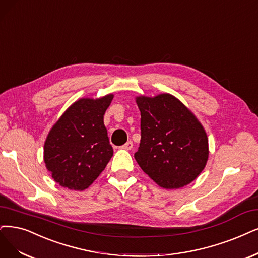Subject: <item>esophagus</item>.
<instances>
[{"instance_id": "1", "label": "esophagus", "mask_w": 258, "mask_h": 258, "mask_svg": "<svg viewBox=\"0 0 258 258\" xmlns=\"http://www.w3.org/2000/svg\"><path fill=\"white\" fill-rule=\"evenodd\" d=\"M121 149H123V150H131L132 148H133V142L132 141H127L125 145H123L122 147H120Z\"/></svg>"}]
</instances>
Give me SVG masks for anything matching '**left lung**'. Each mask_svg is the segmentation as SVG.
<instances>
[{"instance_id":"1","label":"left lung","mask_w":258,"mask_h":258,"mask_svg":"<svg viewBox=\"0 0 258 258\" xmlns=\"http://www.w3.org/2000/svg\"><path fill=\"white\" fill-rule=\"evenodd\" d=\"M141 139L135 159L156 184L167 189L191 183L208 158L203 126L173 95L139 97Z\"/></svg>"}]
</instances>
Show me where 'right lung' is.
I'll use <instances>...</instances> for the list:
<instances>
[{"instance_id":"add662e5","label":"right lung","mask_w":258,"mask_h":258,"mask_svg":"<svg viewBox=\"0 0 258 258\" xmlns=\"http://www.w3.org/2000/svg\"><path fill=\"white\" fill-rule=\"evenodd\" d=\"M112 97L79 100L50 131L44 144V163L60 186L84 190L108 164L113 150L103 118Z\"/></svg>"}]
</instances>
